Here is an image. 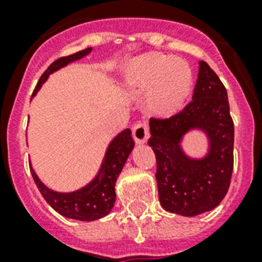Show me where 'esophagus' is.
<instances>
[{
  "instance_id": "1",
  "label": "esophagus",
  "mask_w": 262,
  "mask_h": 262,
  "mask_svg": "<svg viewBox=\"0 0 262 262\" xmlns=\"http://www.w3.org/2000/svg\"><path fill=\"white\" fill-rule=\"evenodd\" d=\"M148 136H149V130L145 122H139L133 126V139L137 144L147 143Z\"/></svg>"
}]
</instances>
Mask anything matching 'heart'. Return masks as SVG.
<instances>
[{"label":"heart","instance_id":"obj_1","mask_svg":"<svg viewBox=\"0 0 262 262\" xmlns=\"http://www.w3.org/2000/svg\"><path fill=\"white\" fill-rule=\"evenodd\" d=\"M122 83L130 90L148 88L147 104L155 114L168 115L186 103L193 87L190 65L160 53L139 55L123 68Z\"/></svg>","mask_w":262,"mask_h":262}]
</instances>
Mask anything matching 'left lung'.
<instances>
[{
  "label": "left lung",
  "mask_w": 262,
  "mask_h": 262,
  "mask_svg": "<svg viewBox=\"0 0 262 262\" xmlns=\"http://www.w3.org/2000/svg\"><path fill=\"white\" fill-rule=\"evenodd\" d=\"M149 130L160 205L187 217L217 207L231 181L234 123L227 91L207 62H199L193 100L171 118L149 119ZM191 131H201L207 139V151L200 158L183 149Z\"/></svg>",
  "instance_id": "obj_1"
}]
</instances>
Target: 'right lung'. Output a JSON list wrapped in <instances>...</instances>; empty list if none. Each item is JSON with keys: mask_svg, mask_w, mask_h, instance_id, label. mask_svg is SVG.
Instances as JSON below:
<instances>
[{"mask_svg": "<svg viewBox=\"0 0 262 262\" xmlns=\"http://www.w3.org/2000/svg\"><path fill=\"white\" fill-rule=\"evenodd\" d=\"M91 51H92V47H88L85 50L54 61L50 67L47 68V71L43 73L42 77L39 79L32 96L38 94L43 84L46 83L47 79L50 77V75L62 69L69 63L87 57ZM133 148H135V141L132 139L130 129L119 132L108 144L102 164H100L96 175L87 185H84L83 187H80L77 190H53L39 179L38 174L32 168V164L30 163L31 174H32V178L36 183L40 194L43 195V199L46 200L47 204H50V207L55 212H58L59 215L69 217V219L94 222V220H98L108 215L114 207L115 199H117L115 182L122 171L130 152L133 151Z\"/></svg>", "mask_w": 262, "mask_h": 262, "instance_id": "add662e5", "label": "right lung"}]
</instances>
